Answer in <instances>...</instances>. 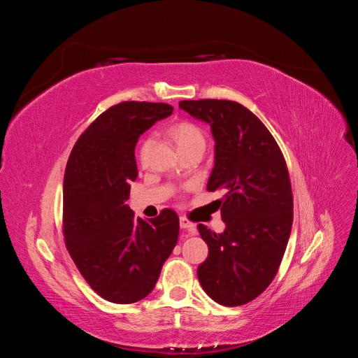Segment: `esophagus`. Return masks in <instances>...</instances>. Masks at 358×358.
<instances>
[{
    "label": "esophagus",
    "mask_w": 358,
    "mask_h": 358,
    "mask_svg": "<svg viewBox=\"0 0 358 358\" xmlns=\"http://www.w3.org/2000/svg\"><path fill=\"white\" fill-rule=\"evenodd\" d=\"M179 225H180V229L185 231L188 236L196 234V225H194L188 218H185V216H180Z\"/></svg>",
    "instance_id": "obj_1"
}]
</instances>
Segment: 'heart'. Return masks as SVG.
Here are the masks:
<instances>
[{
  "instance_id": "obj_1",
  "label": "heart",
  "mask_w": 358,
  "mask_h": 358,
  "mask_svg": "<svg viewBox=\"0 0 358 358\" xmlns=\"http://www.w3.org/2000/svg\"><path fill=\"white\" fill-rule=\"evenodd\" d=\"M171 134H173V137H175L180 150L192 148V146H204L206 145V138H204V133L201 131V128L196 124L188 122V121H183V122H179L178 125H175ZM149 143H150V138L145 140L142 145V149H140V157L142 158H145V155H146Z\"/></svg>"
}]
</instances>
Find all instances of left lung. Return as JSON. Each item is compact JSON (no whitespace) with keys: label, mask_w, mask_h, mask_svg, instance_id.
Instances as JSON below:
<instances>
[{"label":"left lung","mask_w":358,"mask_h":358,"mask_svg":"<svg viewBox=\"0 0 358 358\" xmlns=\"http://www.w3.org/2000/svg\"><path fill=\"white\" fill-rule=\"evenodd\" d=\"M182 110L210 125L215 167L208 191L220 200L224 233L199 224L209 255L197 268L203 289L224 306H241L270 285L292 225V191L285 158L266 125L230 100H183Z\"/></svg>","instance_id":"8db88e82"}]
</instances>
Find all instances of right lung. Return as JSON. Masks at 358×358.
Here are the masks:
<instances>
[{
	"instance_id": "right-lung-1",
	"label": "right lung",
	"mask_w": 358,
	"mask_h": 358,
	"mask_svg": "<svg viewBox=\"0 0 358 358\" xmlns=\"http://www.w3.org/2000/svg\"><path fill=\"white\" fill-rule=\"evenodd\" d=\"M171 112L166 103L112 106L85 129L67 161L64 239L80 275L107 301L128 305L145 299L176 246L175 210L162 209L145 221L125 204L138 175L137 140Z\"/></svg>"
}]
</instances>
